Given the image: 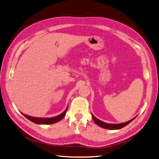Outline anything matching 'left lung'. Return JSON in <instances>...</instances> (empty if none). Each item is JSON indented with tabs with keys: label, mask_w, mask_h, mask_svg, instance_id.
Instances as JSON below:
<instances>
[{
	"label": "left lung",
	"mask_w": 159,
	"mask_h": 159,
	"mask_svg": "<svg viewBox=\"0 0 159 159\" xmlns=\"http://www.w3.org/2000/svg\"><path fill=\"white\" fill-rule=\"evenodd\" d=\"M92 115V117H93V119L94 122L98 125H99V127H102V128H104V129H111V130H117V129H121L124 127H125L126 125H127L128 124H129L130 123H131L133 120L135 118L134 117L132 119L129 120V121H127V122H125V123H119V124H111V123H105V122H103L101 121V120L98 119V118H96L95 117L93 116V114Z\"/></svg>",
	"instance_id": "obj_1"
}]
</instances>
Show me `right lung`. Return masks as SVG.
Segmentation results:
<instances>
[{
    "instance_id": "obj_1",
    "label": "right lung",
    "mask_w": 159,
    "mask_h": 159,
    "mask_svg": "<svg viewBox=\"0 0 159 159\" xmlns=\"http://www.w3.org/2000/svg\"><path fill=\"white\" fill-rule=\"evenodd\" d=\"M67 110H68V107L66 109V110L63 113H61L60 115H57L56 117H48V118H40V117H32L29 116V115H25L22 113V114L25 116L26 118H27L28 120H30V121L36 123V124H39V125H50V124H53L58 122L60 120L64 118L65 116V115L66 113Z\"/></svg>"
}]
</instances>
